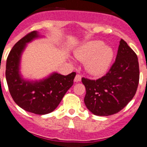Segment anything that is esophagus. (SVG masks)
<instances>
[{
  "mask_svg": "<svg viewBox=\"0 0 147 147\" xmlns=\"http://www.w3.org/2000/svg\"><path fill=\"white\" fill-rule=\"evenodd\" d=\"M75 82H80L81 80V75H76L75 77Z\"/></svg>",
  "mask_w": 147,
  "mask_h": 147,
  "instance_id": "34e87169",
  "label": "esophagus"
}]
</instances>
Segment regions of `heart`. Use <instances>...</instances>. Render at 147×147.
<instances>
[{
  "mask_svg": "<svg viewBox=\"0 0 147 147\" xmlns=\"http://www.w3.org/2000/svg\"><path fill=\"white\" fill-rule=\"evenodd\" d=\"M74 55L80 61H85L84 67L88 73L101 76L109 70L114 59V51L102 41L92 40L77 48Z\"/></svg>",
  "mask_w": 147,
  "mask_h": 147,
  "instance_id": "1",
  "label": "heart"
}]
</instances>
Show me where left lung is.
Wrapping results in <instances>:
<instances>
[{
	"label": "left lung",
	"mask_w": 147,
	"mask_h": 147,
	"mask_svg": "<svg viewBox=\"0 0 147 147\" xmlns=\"http://www.w3.org/2000/svg\"><path fill=\"white\" fill-rule=\"evenodd\" d=\"M138 82V57L127 42L121 39L116 61L109 72L96 80L82 78L86 91L84 103L96 116L118 113L133 98Z\"/></svg>",
	"instance_id": "1"
}]
</instances>
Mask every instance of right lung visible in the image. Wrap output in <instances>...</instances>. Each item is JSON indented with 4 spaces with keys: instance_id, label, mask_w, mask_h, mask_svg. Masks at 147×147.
Here are the masks:
<instances>
[{
    "instance_id": "add662e5",
    "label": "right lung",
    "mask_w": 147,
    "mask_h": 147,
    "mask_svg": "<svg viewBox=\"0 0 147 147\" xmlns=\"http://www.w3.org/2000/svg\"><path fill=\"white\" fill-rule=\"evenodd\" d=\"M44 37L34 31L18 41L8 55L6 79L11 97L26 111L44 115L57 108L66 92L73 85L75 72L62 75L53 72L41 80H28L20 72L21 57L27 44Z\"/></svg>"
}]
</instances>
